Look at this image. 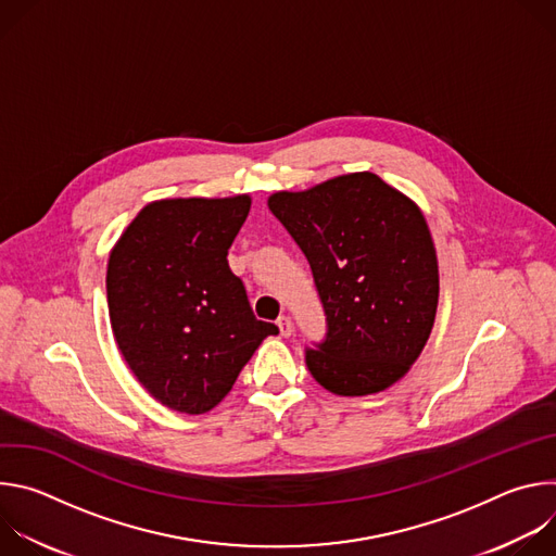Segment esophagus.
Segmentation results:
<instances>
[{
	"instance_id": "esophagus-1",
	"label": "esophagus",
	"mask_w": 556,
	"mask_h": 556,
	"mask_svg": "<svg viewBox=\"0 0 556 556\" xmlns=\"http://www.w3.org/2000/svg\"><path fill=\"white\" fill-rule=\"evenodd\" d=\"M277 326H279V332H281V337H292V332H294V328H292V321L288 319V316H279V321H277Z\"/></svg>"
}]
</instances>
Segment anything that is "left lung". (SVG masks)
Masks as SVG:
<instances>
[{"label":"left lung","mask_w":556,"mask_h":556,"mask_svg":"<svg viewBox=\"0 0 556 556\" xmlns=\"http://www.w3.org/2000/svg\"><path fill=\"white\" fill-rule=\"evenodd\" d=\"M268 208L307 257L326 309V341L305 350L314 380L337 395H369L401 380L429 341L440 294L420 206L358 172L277 191Z\"/></svg>","instance_id":"left-lung-1"}]
</instances>
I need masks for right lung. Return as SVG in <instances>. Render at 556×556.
I'll list each match as a JSON object with an SVG mask.
<instances>
[{
  "label": "right lung",
  "mask_w": 556,
  "mask_h": 556,
  "mask_svg": "<svg viewBox=\"0 0 556 556\" xmlns=\"http://www.w3.org/2000/svg\"><path fill=\"white\" fill-rule=\"evenodd\" d=\"M251 195L149 202L123 230L108 262V307L123 358L153 399L180 414L211 412L262 341L228 249Z\"/></svg>",
  "instance_id": "obj_1"
}]
</instances>
